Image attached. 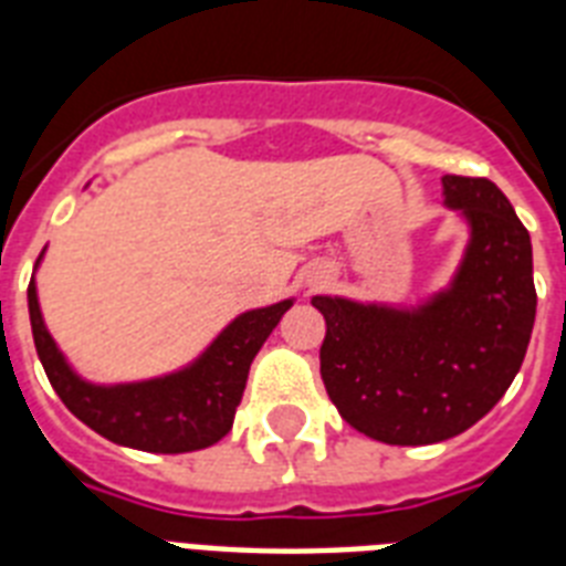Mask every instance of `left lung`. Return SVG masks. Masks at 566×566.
Returning <instances> with one entry per match:
<instances>
[{"label":"left lung","instance_id":"obj_1","mask_svg":"<svg viewBox=\"0 0 566 566\" xmlns=\"http://www.w3.org/2000/svg\"><path fill=\"white\" fill-rule=\"evenodd\" d=\"M449 208L470 222L464 261L420 308L314 296L326 317L319 376L353 429L394 447L467 431L511 387L535 326L532 240L491 179L443 176Z\"/></svg>","mask_w":566,"mask_h":566}]
</instances>
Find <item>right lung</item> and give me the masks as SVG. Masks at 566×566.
I'll use <instances>...</instances> for the list:
<instances>
[{
	"label": "right lung",
	"instance_id": "right-lung-1",
	"mask_svg": "<svg viewBox=\"0 0 566 566\" xmlns=\"http://www.w3.org/2000/svg\"><path fill=\"white\" fill-rule=\"evenodd\" d=\"M293 300L240 314L190 367L135 385H91L73 373L43 326L34 279L29 282L31 335L61 402L96 434L119 447L179 455L226 438L234 422L249 364Z\"/></svg>",
	"mask_w": 566,
	"mask_h": 566
}]
</instances>
